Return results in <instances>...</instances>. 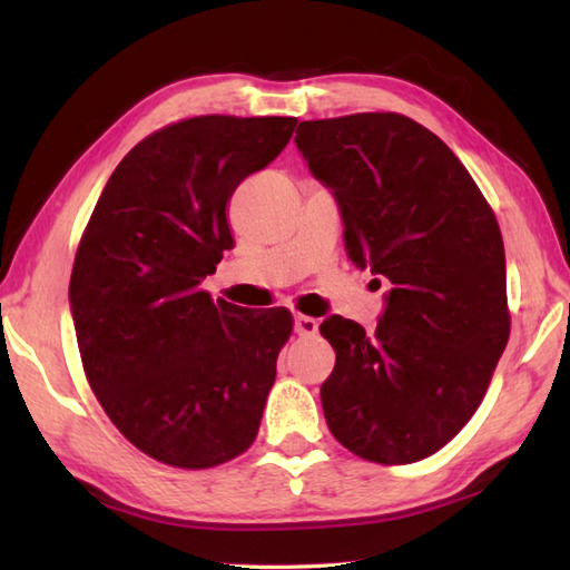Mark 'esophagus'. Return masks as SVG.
<instances>
[{"instance_id":"34e87169","label":"esophagus","mask_w":570,"mask_h":570,"mask_svg":"<svg viewBox=\"0 0 570 570\" xmlns=\"http://www.w3.org/2000/svg\"><path fill=\"white\" fill-rule=\"evenodd\" d=\"M317 330H320V322L315 317H307V315L295 317V332L299 336H312V334H317Z\"/></svg>"}]
</instances>
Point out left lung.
<instances>
[{
  "instance_id": "obj_1",
  "label": "left lung",
  "mask_w": 570,
  "mask_h": 570,
  "mask_svg": "<svg viewBox=\"0 0 570 570\" xmlns=\"http://www.w3.org/2000/svg\"><path fill=\"white\" fill-rule=\"evenodd\" d=\"M344 220L356 268L391 283L374 334L332 315L322 383L332 435L354 455L409 464L455 438L509 340L504 243L452 149L399 112L305 120L295 135Z\"/></svg>"
}]
</instances>
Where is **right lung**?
Segmentation results:
<instances>
[{"label":"right lung","mask_w":570,"mask_h":570,"mask_svg":"<svg viewBox=\"0 0 570 570\" xmlns=\"http://www.w3.org/2000/svg\"><path fill=\"white\" fill-rule=\"evenodd\" d=\"M295 125L161 127L115 167L80 238L68 299L88 383L115 428L171 468H216L258 435L293 315L214 302L202 281L234 248L228 199Z\"/></svg>","instance_id":"obj_1"}]
</instances>
